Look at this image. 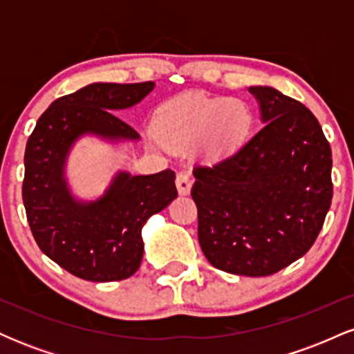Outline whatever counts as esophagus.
I'll list each match as a JSON object with an SVG mask.
<instances>
[{
    "label": "esophagus",
    "mask_w": 354,
    "mask_h": 354,
    "mask_svg": "<svg viewBox=\"0 0 354 354\" xmlns=\"http://www.w3.org/2000/svg\"><path fill=\"white\" fill-rule=\"evenodd\" d=\"M191 176L188 173L185 171H180L176 174V188H178V193L181 194V196H185V194L189 193L191 189Z\"/></svg>",
    "instance_id": "1"
}]
</instances>
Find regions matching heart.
<instances>
[{
  "label": "heart",
  "instance_id": "b5f03b06",
  "mask_svg": "<svg viewBox=\"0 0 354 354\" xmlns=\"http://www.w3.org/2000/svg\"><path fill=\"white\" fill-rule=\"evenodd\" d=\"M253 126V111L239 98H206L186 93L158 108L154 133L169 148L198 143L201 154L221 158L236 151Z\"/></svg>",
  "mask_w": 354,
  "mask_h": 354
}]
</instances>
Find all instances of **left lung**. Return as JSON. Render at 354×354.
Listing matches in <instances>:
<instances>
[{"mask_svg": "<svg viewBox=\"0 0 354 354\" xmlns=\"http://www.w3.org/2000/svg\"><path fill=\"white\" fill-rule=\"evenodd\" d=\"M265 123L225 160L196 166L191 196L206 259L268 276L299 259L331 206V148L315 115L278 89L251 86Z\"/></svg>", "mask_w": 354, "mask_h": 354, "instance_id": "obj_1", "label": "left lung"}]
</instances>
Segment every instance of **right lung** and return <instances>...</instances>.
Instances as JSON below:
<instances>
[{"instance_id":"right-lung-1","label":"right lung","mask_w":354,"mask_h":354,"mask_svg":"<svg viewBox=\"0 0 354 354\" xmlns=\"http://www.w3.org/2000/svg\"><path fill=\"white\" fill-rule=\"evenodd\" d=\"M146 83H93L53 101L39 116L24 151L23 203L39 250L86 281L106 283L135 274L143 259L141 230L178 196L174 171L115 174L103 196L81 201L66 180L73 145L84 135L120 143L140 135L115 115L153 91Z\"/></svg>"}]
</instances>
